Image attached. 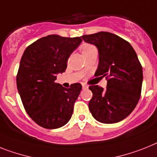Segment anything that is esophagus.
<instances>
[{"label": "esophagus", "mask_w": 157, "mask_h": 157, "mask_svg": "<svg viewBox=\"0 0 157 157\" xmlns=\"http://www.w3.org/2000/svg\"><path fill=\"white\" fill-rule=\"evenodd\" d=\"M82 88H83V89H88V88H89V86H88V85L85 84V83H83V84H82Z\"/></svg>", "instance_id": "obj_1"}]
</instances>
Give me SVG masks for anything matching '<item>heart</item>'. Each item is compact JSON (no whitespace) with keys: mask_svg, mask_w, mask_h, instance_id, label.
Masks as SVG:
<instances>
[{"mask_svg":"<svg viewBox=\"0 0 157 157\" xmlns=\"http://www.w3.org/2000/svg\"><path fill=\"white\" fill-rule=\"evenodd\" d=\"M97 49L96 47L93 44H84L82 46H81V51H82V53L85 54L87 53V52H89L91 51H93V50Z\"/></svg>","mask_w":157,"mask_h":157,"instance_id":"1","label":"heart"}]
</instances>
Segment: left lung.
I'll return each mask as SVG.
<instances>
[{
  "mask_svg": "<svg viewBox=\"0 0 157 157\" xmlns=\"http://www.w3.org/2000/svg\"><path fill=\"white\" fill-rule=\"evenodd\" d=\"M87 43L97 46L99 65L96 76H105L107 87L91 85L93 97L89 110L95 119L104 124L119 122L133 111L140 97L143 70L131 44L108 32L84 35Z\"/></svg>",
  "mask_w": 157,
  "mask_h": 157,
  "instance_id": "1",
  "label": "left lung"
}]
</instances>
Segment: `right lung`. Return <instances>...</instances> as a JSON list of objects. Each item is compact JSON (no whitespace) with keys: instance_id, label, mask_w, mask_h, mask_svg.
<instances>
[{"instance_id":"add662e5","label":"right lung","mask_w":157,"mask_h":157,"mask_svg":"<svg viewBox=\"0 0 157 157\" xmlns=\"http://www.w3.org/2000/svg\"><path fill=\"white\" fill-rule=\"evenodd\" d=\"M81 37L48 35L29 45L24 52L17 75V86L28 115L38 125L53 129L70 120L82 85L69 89L56 84V74L67 68L71 53Z\"/></svg>"}]
</instances>
